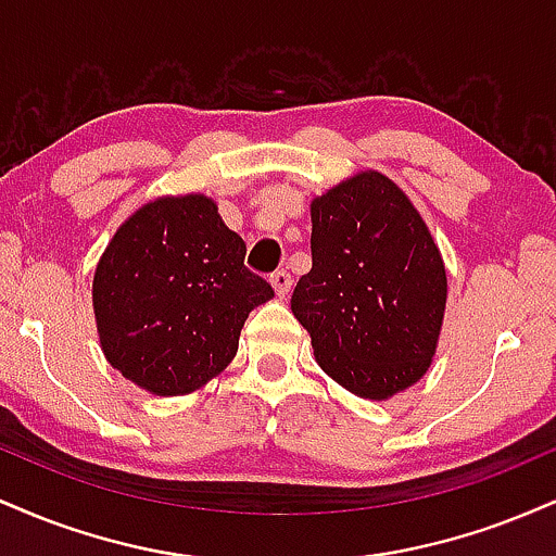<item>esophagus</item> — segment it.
Wrapping results in <instances>:
<instances>
[{"instance_id": "esophagus-1", "label": "esophagus", "mask_w": 556, "mask_h": 556, "mask_svg": "<svg viewBox=\"0 0 556 556\" xmlns=\"http://www.w3.org/2000/svg\"><path fill=\"white\" fill-rule=\"evenodd\" d=\"M271 287H274V292H277V298H287V292L292 290V277H290V271H274L271 274Z\"/></svg>"}]
</instances>
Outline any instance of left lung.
Instances as JSON below:
<instances>
[{
	"instance_id": "8db88e82",
	"label": "left lung",
	"mask_w": 556,
	"mask_h": 556,
	"mask_svg": "<svg viewBox=\"0 0 556 556\" xmlns=\"http://www.w3.org/2000/svg\"><path fill=\"white\" fill-rule=\"evenodd\" d=\"M314 266L292 292L318 366L337 384L387 400L429 371L446 274L429 227L379 172H363L311 203Z\"/></svg>"
}]
</instances>
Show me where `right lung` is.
Returning <instances> with one entry per match:
<instances>
[{
	"instance_id": "obj_1",
	"label": "right lung",
	"mask_w": 556,
	"mask_h": 556,
	"mask_svg": "<svg viewBox=\"0 0 556 556\" xmlns=\"http://www.w3.org/2000/svg\"><path fill=\"white\" fill-rule=\"evenodd\" d=\"M269 298L271 285L245 266V242L206 195L146 203L117 229L93 277L106 361L162 397L219 374L248 314Z\"/></svg>"
}]
</instances>
